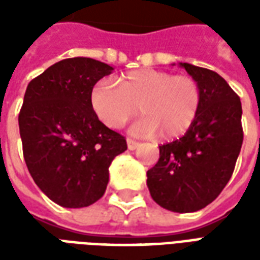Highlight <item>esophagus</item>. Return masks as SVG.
<instances>
[{
  "label": "esophagus",
  "instance_id": "34e87169",
  "mask_svg": "<svg viewBox=\"0 0 260 260\" xmlns=\"http://www.w3.org/2000/svg\"><path fill=\"white\" fill-rule=\"evenodd\" d=\"M126 145H128L129 150H135L136 147L139 146V142L134 141V139H126Z\"/></svg>",
  "mask_w": 260,
  "mask_h": 260
}]
</instances>
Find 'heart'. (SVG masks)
<instances>
[{
  "label": "heart",
  "instance_id": "heart-1",
  "mask_svg": "<svg viewBox=\"0 0 260 260\" xmlns=\"http://www.w3.org/2000/svg\"><path fill=\"white\" fill-rule=\"evenodd\" d=\"M91 107L108 128H121L135 117L138 106L142 117L134 131L143 135L161 132L166 139L181 136L199 114L201 86L189 75H173L158 69H138L115 80L97 82L90 94Z\"/></svg>",
  "mask_w": 260,
  "mask_h": 260
}]
</instances>
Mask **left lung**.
Segmentation results:
<instances>
[{
  "mask_svg": "<svg viewBox=\"0 0 260 260\" xmlns=\"http://www.w3.org/2000/svg\"><path fill=\"white\" fill-rule=\"evenodd\" d=\"M180 65L201 86V108L185 135L158 146L160 158L147 171V186L161 207L191 213L212 203L233 175L244 139L242 107L214 71Z\"/></svg>",
  "mask_w": 260,
  "mask_h": 260,
  "instance_id": "8db88e82",
  "label": "left lung"
}]
</instances>
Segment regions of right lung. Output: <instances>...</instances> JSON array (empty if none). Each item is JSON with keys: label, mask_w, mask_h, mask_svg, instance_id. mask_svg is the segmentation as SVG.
<instances>
[{"label": "right lung", "mask_w": 260, "mask_h": 260, "mask_svg": "<svg viewBox=\"0 0 260 260\" xmlns=\"http://www.w3.org/2000/svg\"><path fill=\"white\" fill-rule=\"evenodd\" d=\"M113 67L75 57L27 85L19 113L23 157L31 178L62 207H86L106 192L108 167L126 141L99 119L90 94Z\"/></svg>", "instance_id": "1"}]
</instances>
